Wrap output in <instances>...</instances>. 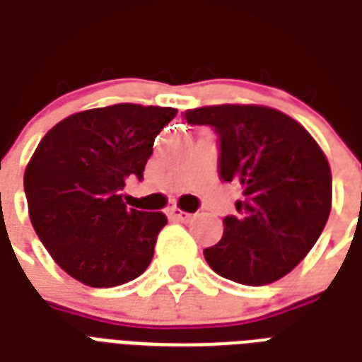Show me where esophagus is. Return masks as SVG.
I'll return each instance as SVG.
<instances>
[{"label": "esophagus", "instance_id": "1", "mask_svg": "<svg viewBox=\"0 0 362 362\" xmlns=\"http://www.w3.org/2000/svg\"><path fill=\"white\" fill-rule=\"evenodd\" d=\"M168 215H170L173 219L182 221V223H188V221H192V213L182 211L180 207H170V211H168Z\"/></svg>", "mask_w": 362, "mask_h": 362}]
</instances>
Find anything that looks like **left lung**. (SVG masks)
<instances>
[{
	"label": "left lung",
	"instance_id": "8db88e82",
	"mask_svg": "<svg viewBox=\"0 0 362 362\" xmlns=\"http://www.w3.org/2000/svg\"><path fill=\"white\" fill-rule=\"evenodd\" d=\"M194 126L219 134V174L243 186L238 217H225L219 243L205 248L213 272L243 285H267L293 272L316 244L332 211V170L304 126L259 104L186 110Z\"/></svg>",
	"mask_w": 362,
	"mask_h": 362
}]
</instances>
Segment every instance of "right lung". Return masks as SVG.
<instances>
[{"label":"right lung","instance_id":"1","mask_svg":"<svg viewBox=\"0 0 362 362\" xmlns=\"http://www.w3.org/2000/svg\"><path fill=\"white\" fill-rule=\"evenodd\" d=\"M170 106L119 103L75 112L44 135L25 168L28 217L67 275L89 287L139 277L153 259L166 215L129 209L122 189L143 178Z\"/></svg>","mask_w":362,"mask_h":362}]
</instances>
